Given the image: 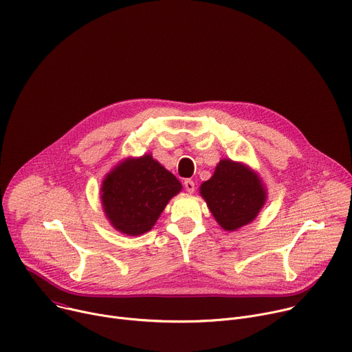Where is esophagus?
Here are the masks:
<instances>
[{
	"label": "esophagus",
	"mask_w": 352,
	"mask_h": 352,
	"mask_svg": "<svg viewBox=\"0 0 352 352\" xmlns=\"http://www.w3.org/2000/svg\"><path fill=\"white\" fill-rule=\"evenodd\" d=\"M184 186H185V189H186V192H188V194H194V190H195V184H194V181L185 179Z\"/></svg>",
	"instance_id": "34e87169"
}]
</instances>
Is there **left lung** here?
Returning <instances> with one entry per match:
<instances>
[{
	"mask_svg": "<svg viewBox=\"0 0 352 352\" xmlns=\"http://www.w3.org/2000/svg\"><path fill=\"white\" fill-rule=\"evenodd\" d=\"M199 194L225 232H236L255 220L267 202L261 177L244 163L221 158Z\"/></svg>",
	"mask_w": 352,
	"mask_h": 352,
	"instance_id": "left-lung-1",
	"label": "left lung"
}]
</instances>
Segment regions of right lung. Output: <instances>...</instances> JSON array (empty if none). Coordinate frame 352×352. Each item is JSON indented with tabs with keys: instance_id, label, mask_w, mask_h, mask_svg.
I'll use <instances>...</instances> for the list:
<instances>
[{
	"instance_id": "1",
	"label": "right lung",
	"mask_w": 352,
	"mask_h": 352,
	"mask_svg": "<svg viewBox=\"0 0 352 352\" xmlns=\"http://www.w3.org/2000/svg\"><path fill=\"white\" fill-rule=\"evenodd\" d=\"M181 182L150 153L119 162L101 184V205L111 226L127 236L151 230Z\"/></svg>"
}]
</instances>
